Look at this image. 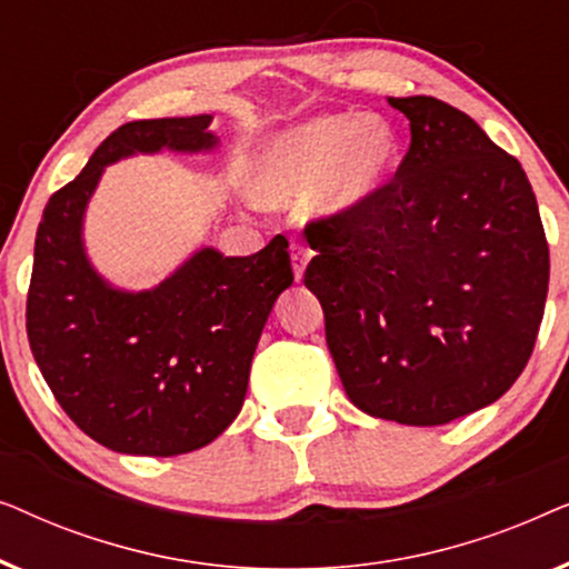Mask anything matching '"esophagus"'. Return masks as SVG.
<instances>
[{"label": "esophagus", "mask_w": 569, "mask_h": 569, "mask_svg": "<svg viewBox=\"0 0 569 569\" xmlns=\"http://www.w3.org/2000/svg\"><path fill=\"white\" fill-rule=\"evenodd\" d=\"M310 256H313V251H310L308 246H302V243L292 246V271H295V279H298V282L302 279V274H306Z\"/></svg>", "instance_id": "1"}]
</instances>
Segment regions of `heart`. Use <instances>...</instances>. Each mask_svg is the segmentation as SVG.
I'll return each instance as SVG.
<instances>
[{
  "instance_id": "b5f03b06",
  "label": "heart",
  "mask_w": 569,
  "mask_h": 569,
  "mask_svg": "<svg viewBox=\"0 0 569 569\" xmlns=\"http://www.w3.org/2000/svg\"><path fill=\"white\" fill-rule=\"evenodd\" d=\"M399 160V134L386 119L323 113L263 144L253 191L271 207L300 204L310 197L318 217H345L386 189Z\"/></svg>"
}]
</instances>
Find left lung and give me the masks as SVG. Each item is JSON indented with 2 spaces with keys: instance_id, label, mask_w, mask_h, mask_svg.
<instances>
[{
  "instance_id": "left-lung-1",
  "label": "left lung",
  "mask_w": 569,
  "mask_h": 569,
  "mask_svg": "<svg viewBox=\"0 0 569 569\" xmlns=\"http://www.w3.org/2000/svg\"><path fill=\"white\" fill-rule=\"evenodd\" d=\"M411 144L370 204L310 222L306 287L365 415L435 427L485 409L523 372L549 290V246L520 162L471 116L388 98Z\"/></svg>"
}]
</instances>
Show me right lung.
<instances>
[{"instance_id":"right-lung-1","label":"right lung","mask_w":569,"mask_h":569,"mask_svg":"<svg viewBox=\"0 0 569 569\" xmlns=\"http://www.w3.org/2000/svg\"><path fill=\"white\" fill-rule=\"evenodd\" d=\"M212 116L129 121L59 189L36 232L28 341L51 393L84 435L129 456H181L222 435L279 295L287 238L251 256L199 248L158 287L129 292L84 251V209L108 166L131 154L212 152Z\"/></svg>"}]
</instances>
